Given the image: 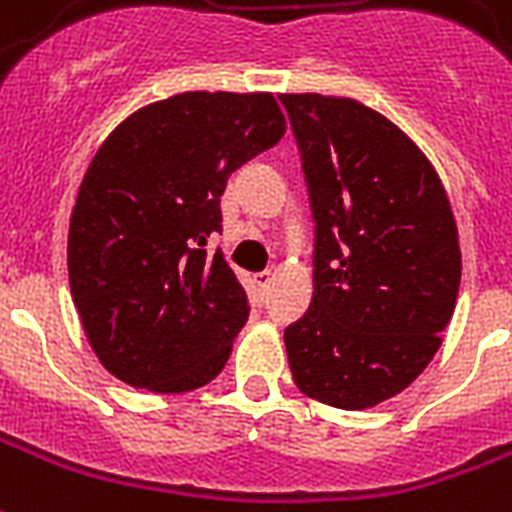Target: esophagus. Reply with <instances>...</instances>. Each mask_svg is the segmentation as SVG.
<instances>
[{
    "instance_id": "esophagus-1",
    "label": "esophagus",
    "mask_w": 512,
    "mask_h": 512,
    "mask_svg": "<svg viewBox=\"0 0 512 512\" xmlns=\"http://www.w3.org/2000/svg\"><path fill=\"white\" fill-rule=\"evenodd\" d=\"M252 279H255L257 290H260V293H266L268 285H271V279H274V274H271V271H260V274H255Z\"/></svg>"
}]
</instances>
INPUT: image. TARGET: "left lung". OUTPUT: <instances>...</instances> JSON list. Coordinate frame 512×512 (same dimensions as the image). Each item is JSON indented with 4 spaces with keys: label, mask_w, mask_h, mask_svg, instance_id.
<instances>
[{
    "label": "left lung",
    "mask_w": 512,
    "mask_h": 512,
    "mask_svg": "<svg viewBox=\"0 0 512 512\" xmlns=\"http://www.w3.org/2000/svg\"><path fill=\"white\" fill-rule=\"evenodd\" d=\"M314 219V293L285 328L295 385L339 410L404 391L453 317L461 249L437 170L361 102L282 94Z\"/></svg>",
    "instance_id": "obj_1"
}]
</instances>
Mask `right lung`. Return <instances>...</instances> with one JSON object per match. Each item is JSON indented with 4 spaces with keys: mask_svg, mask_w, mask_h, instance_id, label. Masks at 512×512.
Segmentation results:
<instances>
[{
    "mask_svg": "<svg viewBox=\"0 0 512 512\" xmlns=\"http://www.w3.org/2000/svg\"><path fill=\"white\" fill-rule=\"evenodd\" d=\"M285 135L271 94L187 92L132 113L83 176L67 268L102 366L132 388L181 393L225 369L249 298L222 252L230 173Z\"/></svg>",
    "mask_w": 512,
    "mask_h": 512,
    "instance_id": "1",
    "label": "right lung"
}]
</instances>
